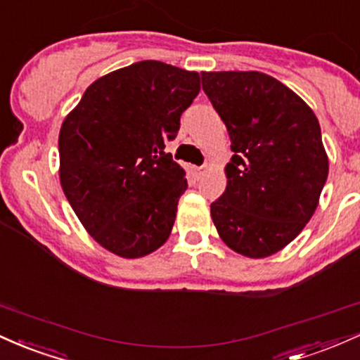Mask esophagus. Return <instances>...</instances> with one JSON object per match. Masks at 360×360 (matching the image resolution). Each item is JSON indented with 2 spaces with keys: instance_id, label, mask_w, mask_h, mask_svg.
Returning <instances> with one entry per match:
<instances>
[{
  "instance_id": "1",
  "label": "esophagus",
  "mask_w": 360,
  "mask_h": 360,
  "mask_svg": "<svg viewBox=\"0 0 360 360\" xmlns=\"http://www.w3.org/2000/svg\"><path fill=\"white\" fill-rule=\"evenodd\" d=\"M205 169H207V167H205V165H202V167H193L192 172H193V175H195V179H200V176L205 173Z\"/></svg>"
}]
</instances>
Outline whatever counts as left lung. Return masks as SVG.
<instances>
[{"mask_svg":"<svg viewBox=\"0 0 360 360\" xmlns=\"http://www.w3.org/2000/svg\"><path fill=\"white\" fill-rule=\"evenodd\" d=\"M202 90L231 139L228 185L211 204L234 252L277 253L313 216L328 176L316 115L292 90L257 71L200 72Z\"/></svg>","mask_w":360,"mask_h":360,"instance_id":"8db88e82","label":"left lung"}]
</instances>
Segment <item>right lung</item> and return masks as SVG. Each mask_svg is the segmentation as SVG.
Listing matches in <instances>:
<instances>
[{"label": "right lung", "mask_w": 360, "mask_h": 360, "mask_svg": "<svg viewBox=\"0 0 360 360\" xmlns=\"http://www.w3.org/2000/svg\"><path fill=\"white\" fill-rule=\"evenodd\" d=\"M199 91V72L141 60L96 79L64 119L63 191L86 231L115 255L144 257L168 240L187 180L165 143Z\"/></svg>", "instance_id": "obj_1"}]
</instances>
